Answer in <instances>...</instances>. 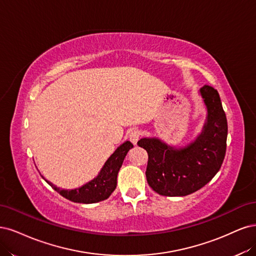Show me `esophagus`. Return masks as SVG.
Instances as JSON below:
<instances>
[{
	"label": "esophagus",
	"mask_w": 256,
	"mask_h": 256,
	"mask_svg": "<svg viewBox=\"0 0 256 256\" xmlns=\"http://www.w3.org/2000/svg\"><path fill=\"white\" fill-rule=\"evenodd\" d=\"M140 136H142V133H140V130H137V128H134L132 130L130 133H128V138L132 142H133L134 144H137V142L139 140Z\"/></svg>",
	"instance_id": "obj_1"
}]
</instances>
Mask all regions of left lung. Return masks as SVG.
I'll list each match as a JSON object with an SVG mask.
<instances>
[{
    "label": "left lung",
    "mask_w": 256,
    "mask_h": 256,
    "mask_svg": "<svg viewBox=\"0 0 256 256\" xmlns=\"http://www.w3.org/2000/svg\"><path fill=\"white\" fill-rule=\"evenodd\" d=\"M200 94L208 108L202 133L194 142L176 149L158 138L137 142L148 152L146 176L155 192L167 196L190 194L216 176L226 151L228 121L217 90L204 85Z\"/></svg>",
    "instance_id": "8db88e82"
}]
</instances>
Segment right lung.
I'll list each match as a JSON object with an SVG mask.
<instances>
[{"label": "right lung", "instance_id": "right-lung-1", "mask_svg": "<svg viewBox=\"0 0 256 256\" xmlns=\"http://www.w3.org/2000/svg\"><path fill=\"white\" fill-rule=\"evenodd\" d=\"M132 148H133V144L130 142L122 144L110 155V158L106 160L98 176L80 188L72 189V190H66V189L56 187L48 182V180H46V182L48 185L52 186L54 190L72 202L90 204L106 200L116 189L118 172L128 152Z\"/></svg>", "mask_w": 256, "mask_h": 256}]
</instances>
